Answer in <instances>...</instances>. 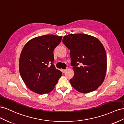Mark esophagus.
I'll return each instance as SVG.
<instances>
[{
	"instance_id": "esophagus-1",
	"label": "esophagus",
	"mask_w": 124,
	"mask_h": 124,
	"mask_svg": "<svg viewBox=\"0 0 124 124\" xmlns=\"http://www.w3.org/2000/svg\"><path fill=\"white\" fill-rule=\"evenodd\" d=\"M66 71H67V69H62V71L63 73H64Z\"/></svg>"
}]
</instances>
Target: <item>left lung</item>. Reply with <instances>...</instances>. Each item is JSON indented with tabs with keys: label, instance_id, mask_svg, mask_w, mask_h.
Wrapping results in <instances>:
<instances>
[{
	"label": "left lung",
	"instance_id": "obj_1",
	"mask_svg": "<svg viewBox=\"0 0 124 124\" xmlns=\"http://www.w3.org/2000/svg\"><path fill=\"white\" fill-rule=\"evenodd\" d=\"M62 42L70 50L71 65L74 74L70 82L77 91L88 93L102 84L107 71V55L100 41L83 34H69Z\"/></svg>",
	"mask_w": 124,
	"mask_h": 124
}]
</instances>
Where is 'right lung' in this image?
Returning a JSON list of instances; mask_svg holds the SVG:
<instances>
[{
	"label": "right lung",
	"mask_w": 124,
	"mask_h": 124,
	"mask_svg": "<svg viewBox=\"0 0 124 124\" xmlns=\"http://www.w3.org/2000/svg\"><path fill=\"white\" fill-rule=\"evenodd\" d=\"M62 36L46 35L29 40L20 55L21 76L31 91L43 95L55 88L62 72L54 65L53 51L61 43Z\"/></svg>",
	"instance_id": "add662e5"
}]
</instances>
